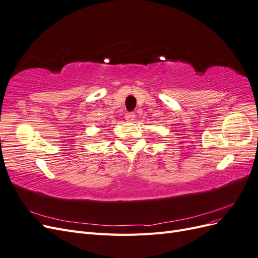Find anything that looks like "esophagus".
Masks as SVG:
<instances>
[{"instance_id": "1", "label": "esophagus", "mask_w": 258, "mask_h": 258, "mask_svg": "<svg viewBox=\"0 0 258 258\" xmlns=\"http://www.w3.org/2000/svg\"><path fill=\"white\" fill-rule=\"evenodd\" d=\"M124 118H126V120L128 122H132L136 118V114L135 113H127L126 115H124Z\"/></svg>"}]
</instances>
